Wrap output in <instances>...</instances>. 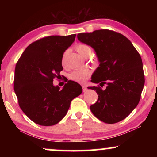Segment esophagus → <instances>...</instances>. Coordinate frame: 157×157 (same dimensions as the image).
<instances>
[{
  "mask_svg": "<svg viewBox=\"0 0 157 157\" xmlns=\"http://www.w3.org/2000/svg\"><path fill=\"white\" fill-rule=\"evenodd\" d=\"M82 89H83V92L86 91L87 88H86V86H84V85H82Z\"/></svg>",
  "mask_w": 157,
  "mask_h": 157,
  "instance_id": "34e87169",
  "label": "esophagus"
}]
</instances>
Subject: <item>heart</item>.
I'll use <instances>...</instances> for the list:
<instances>
[{
    "mask_svg": "<svg viewBox=\"0 0 157 157\" xmlns=\"http://www.w3.org/2000/svg\"><path fill=\"white\" fill-rule=\"evenodd\" d=\"M76 49L81 56L86 58L88 56H91V49L89 46L85 44H78L76 46ZM66 53L65 52L62 56L61 63L63 66L66 65ZM91 71L89 69H77L72 71L69 75L71 80L78 83H83L90 77Z\"/></svg>",
    "mask_w": 157,
    "mask_h": 157,
    "instance_id": "obj_1",
    "label": "heart"
}]
</instances>
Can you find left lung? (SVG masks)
<instances>
[{
	"label": "left lung",
	"mask_w": 157,
	"mask_h": 157,
	"mask_svg": "<svg viewBox=\"0 0 157 157\" xmlns=\"http://www.w3.org/2000/svg\"><path fill=\"white\" fill-rule=\"evenodd\" d=\"M77 37L95 50L100 62L91 82L101 87L106 84L105 89L99 86L89 87L98 94L97 101L90 106L91 112L104 123H117L140 101L145 82L140 54L127 38L111 30L78 33Z\"/></svg>",
	"instance_id": "obj_1"
}]
</instances>
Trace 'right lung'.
<instances>
[{
	"mask_svg": "<svg viewBox=\"0 0 157 157\" xmlns=\"http://www.w3.org/2000/svg\"><path fill=\"white\" fill-rule=\"evenodd\" d=\"M76 36H51L36 40L16 63L15 93L21 110L34 123L58 124L67 113L71 101L82 92L75 81H68L62 89L53 83V79L61 76L62 56Z\"/></svg>",
	"mask_w": 157,
	"mask_h": 157,
	"instance_id": "1",
	"label": "right lung"
}]
</instances>
